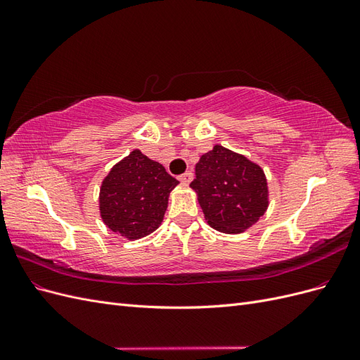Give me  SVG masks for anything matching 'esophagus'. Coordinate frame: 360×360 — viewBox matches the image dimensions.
I'll use <instances>...</instances> for the list:
<instances>
[{
    "mask_svg": "<svg viewBox=\"0 0 360 360\" xmlns=\"http://www.w3.org/2000/svg\"><path fill=\"white\" fill-rule=\"evenodd\" d=\"M193 179V174L191 171H186L184 174H181V176H179V180L183 183V184H189Z\"/></svg>",
    "mask_w": 360,
    "mask_h": 360,
    "instance_id": "34e87169",
    "label": "esophagus"
}]
</instances>
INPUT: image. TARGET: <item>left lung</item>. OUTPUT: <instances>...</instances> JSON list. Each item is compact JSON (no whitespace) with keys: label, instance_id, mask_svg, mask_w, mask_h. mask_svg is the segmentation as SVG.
Segmentation results:
<instances>
[{"label":"left lung","instance_id":"obj_1","mask_svg":"<svg viewBox=\"0 0 360 360\" xmlns=\"http://www.w3.org/2000/svg\"><path fill=\"white\" fill-rule=\"evenodd\" d=\"M191 188L214 230L238 234L252 226L269 207L266 174L246 156L214 146L200 158Z\"/></svg>","mask_w":360,"mask_h":360}]
</instances>
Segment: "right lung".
I'll use <instances>...</instances> for the list:
<instances>
[{
    "label": "right lung",
    "mask_w": 360,
    "mask_h": 360,
    "mask_svg": "<svg viewBox=\"0 0 360 360\" xmlns=\"http://www.w3.org/2000/svg\"><path fill=\"white\" fill-rule=\"evenodd\" d=\"M179 180L159 162L134 150L111 168L99 193L102 221L111 231L129 240L153 233L163 221L169 192Z\"/></svg>",
    "instance_id": "1"
}]
</instances>
